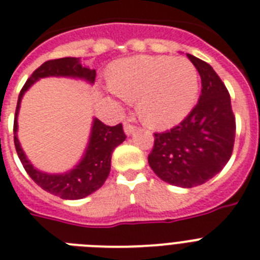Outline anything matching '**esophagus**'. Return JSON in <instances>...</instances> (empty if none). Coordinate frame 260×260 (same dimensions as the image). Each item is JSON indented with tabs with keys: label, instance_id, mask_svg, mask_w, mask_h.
I'll list each match as a JSON object with an SVG mask.
<instances>
[{
	"label": "esophagus",
	"instance_id": "1",
	"mask_svg": "<svg viewBox=\"0 0 260 260\" xmlns=\"http://www.w3.org/2000/svg\"><path fill=\"white\" fill-rule=\"evenodd\" d=\"M136 131V126L132 125V124L129 123H125L124 124V132H125L126 135H132Z\"/></svg>",
	"mask_w": 260,
	"mask_h": 260
}]
</instances>
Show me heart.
I'll use <instances>...</instances> for the list:
<instances>
[{"label": "heart", "mask_w": 260, "mask_h": 260, "mask_svg": "<svg viewBox=\"0 0 260 260\" xmlns=\"http://www.w3.org/2000/svg\"><path fill=\"white\" fill-rule=\"evenodd\" d=\"M109 86L153 128H170L188 115L198 99L199 75L187 58L137 56L112 65Z\"/></svg>", "instance_id": "obj_1"}]
</instances>
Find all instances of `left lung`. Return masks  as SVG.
Listing matches in <instances>:
<instances>
[{
  "label": "left lung",
  "mask_w": 260,
  "mask_h": 260,
  "mask_svg": "<svg viewBox=\"0 0 260 260\" xmlns=\"http://www.w3.org/2000/svg\"><path fill=\"white\" fill-rule=\"evenodd\" d=\"M202 79L198 104L179 125L155 134L148 155L152 171L166 183L192 188L212 179L233 155L235 116L231 97L206 61L187 54Z\"/></svg>",
  "instance_id": "1"
}]
</instances>
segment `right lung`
<instances>
[{
    "instance_id": "1",
    "label": "right lung",
    "mask_w": 260,
    "mask_h": 260,
    "mask_svg": "<svg viewBox=\"0 0 260 260\" xmlns=\"http://www.w3.org/2000/svg\"><path fill=\"white\" fill-rule=\"evenodd\" d=\"M73 77L81 79L93 84L96 79L94 69L82 67L80 58L77 57H64L57 60L45 61L41 67L36 69L29 79L26 80L25 85L18 96L14 116V145H16L17 155L20 157L21 163L24 166L27 175L33 179L36 184L40 185L42 189L49 192L52 195L60 196L61 199L77 200L93 193L100 188L108 178L111 171L112 152L119 144L125 140V134L123 131V125L117 124L115 126L105 125L99 119H93L92 129H90L89 141L85 149V153L80 160V163L65 174H46L37 170L33 164L27 160L25 152L21 148L20 141L17 137V116L20 111V104L22 96L36 81L44 77Z\"/></svg>"
}]
</instances>
